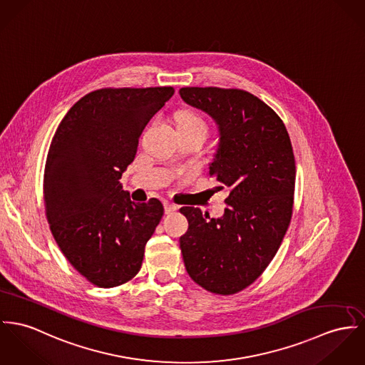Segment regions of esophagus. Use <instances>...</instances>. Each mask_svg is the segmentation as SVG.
<instances>
[{"instance_id": "esophagus-1", "label": "esophagus", "mask_w": 365, "mask_h": 365, "mask_svg": "<svg viewBox=\"0 0 365 365\" xmlns=\"http://www.w3.org/2000/svg\"><path fill=\"white\" fill-rule=\"evenodd\" d=\"M164 210H165V214L169 215L172 212L176 211V205L175 204H170V202H164Z\"/></svg>"}]
</instances>
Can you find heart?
<instances>
[{"instance_id":"heart-1","label":"heart","mask_w":365,"mask_h":365,"mask_svg":"<svg viewBox=\"0 0 365 365\" xmlns=\"http://www.w3.org/2000/svg\"><path fill=\"white\" fill-rule=\"evenodd\" d=\"M178 128L179 126H190V128H201L204 130H207V125L204 122V119L193 111H180L178 113Z\"/></svg>"}]
</instances>
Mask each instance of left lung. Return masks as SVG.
Segmentation results:
<instances>
[{
  "label": "left lung",
  "mask_w": 365,
  "mask_h": 365,
  "mask_svg": "<svg viewBox=\"0 0 365 365\" xmlns=\"http://www.w3.org/2000/svg\"><path fill=\"white\" fill-rule=\"evenodd\" d=\"M182 100L210 115L220 143L210 175L226 187V208L211 218L182 207L189 229L180 236L187 274L217 294L252 284L281 246L293 210L294 155L281 118L264 101L237 88L182 87Z\"/></svg>",
  "instance_id": "obj_1"
}]
</instances>
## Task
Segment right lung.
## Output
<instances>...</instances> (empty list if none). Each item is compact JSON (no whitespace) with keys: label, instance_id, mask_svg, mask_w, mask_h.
Masks as SVG:
<instances>
[{"label":"right lung","instance_id":"add662e5","mask_svg":"<svg viewBox=\"0 0 365 365\" xmlns=\"http://www.w3.org/2000/svg\"><path fill=\"white\" fill-rule=\"evenodd\" d=\"M173 87L100 88L61 120L44 169L47 220L61 252L100 287L130 281L160 224V200L135 202L119 179L133 163L150 119Z\"/></svg>","mask_w":365,"mask_h":365}]
</instances>
